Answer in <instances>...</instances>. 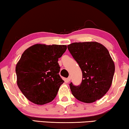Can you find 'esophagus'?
<instances>
[{
    "mask_svg": "<svg viewBox=\"0 0 129 129\" xmlns=\"http://www.w3.org/2000/svg\"><path fill=\"white\" fill-rule=\"evenodd\" d=\"M70 81H71V77H68V78H67V79H66V82L67 83H68Z\"/></svg>",
    "mask_w": 129,
    "mask_h": 129,
    "instance_id": "obj_1",
    "label": "esophagus"
}]
</instances>
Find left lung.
<instances>
[{
	"instance_id": "obj_1",
	"label": "left lung",
	"mask_w": 129,
	"mask_h": 129,
	"mask_svg": "<svg viewBox=\"0 0 129 129\" xmlns=\"http://www.w3.org/2000/svg\"><path fill=\"white\" fill-rule=\"evenodd\" d=\"M68 49L82 72L80 85L70 84L72 94L84 103L100 99L109 90L115 70L108 49L96 41L74 43Z\"/></svg>"
}]
</instances>
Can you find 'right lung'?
<instances>
[{
    "label": "right lung",
    "instance_id": "add662e5",
    "mask_svg": "<svg viewBox=\"0 0 129 129\" xmlns=\"http://www.w3.org/2000/svg\"><path fill=\"white\" fill-rule=\"evenodd\" d=\"M67 48L65 45L36 44L24 51L16 72L17 86L28 100L40 105L54 100L64 82L58 61Z\"/></svg>",
    "mask_w": 129,
    "mask_h": 129
}]
</instances>
